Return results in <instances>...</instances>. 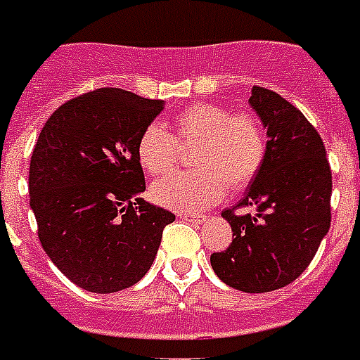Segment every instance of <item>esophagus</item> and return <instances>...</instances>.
<instances>
[{"mask_svg":"<svg viewBox=\"0 0 360 360\" xmlns=\"http://www.w3.org/2000/svg\"><path fill=\"white\" fill-rule=\"evenodd\" d=\"M178 217H182V219H186V221H192V223H198V225H201V223H205V221H207V217L205 215H190V213H184V211H180Z\"/></svg>","mask_w":360,"mask_h":360,"instance_id":"34e87169","label":"esophagus"}]
</instances>
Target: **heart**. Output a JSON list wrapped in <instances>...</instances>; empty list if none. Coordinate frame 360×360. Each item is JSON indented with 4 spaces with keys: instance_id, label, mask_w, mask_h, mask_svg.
<instances>
[{
    "instance_id": "heart-1",
    "label": "heart",
    "mask_w": 360,
    "mask_h": 360,
    "mask_svg": "<svg viewBox=\"0 0 360 360\" xmlns=\"http://www.w3.org/2000/svg\"><path fill=\"white\" fill-rule=\"evenodd\" d=\"M180 145H195V168L159 178L153 182L151 195L162 207L190 213L211 207L229 188L246 190L264 167L267 153L256 116L200 103L176 116L174 135L159 124L145 127L137 141V159L149 174H160L174 165Z\"/></svg>"
}]
</instances>
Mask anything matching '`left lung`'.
I'll use <instances>...</instances> for the list:
<instances>
[{
    "label": "left lung",
    "instance_id": "1",
    "mask_svg": "<svg viewBox=\"0 0 360 360\" xmlns=\"http://www.w3.org/2000/svg\"><path fill=\"white\" fill-rule=\"evenodd\" d=\"M250 106L267 129L256 180L225 217L233 242L211 254L217 277L244 292H269L302 274L331 223V170L326 147L304 114L281 94L252 86ZM254 207L257 215L236 213Z\"/></svg>",
    "mask_w": 360,
    "mask_h": 360
}]
</instances>
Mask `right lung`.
I'll return each instance as SVG.
<instances>
[{"label": "right lung", "mask_w": 360, "mask_h": 360, "mask_svg": "<svg viewBox=\"0 0 360 360\" xmlns=\"http://www.w3.org/2000/svg\"><path fill=\"white\" fill-rule=\"evenodd\" d=\"M165 108L124 89H96L48 118L30 157V209L48 257L91 292L139 281L157 256L167 209L141 198L137 141Z\"/></svg>", "instance_id": "right-lung-1"}]
</instances>
